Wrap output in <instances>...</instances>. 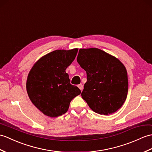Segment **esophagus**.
<instances>
[{
  "mask_svg": "<svg viewBox=\"0 0 152 152\" xmlns=\"http://www.w3.org/2000/svg\"><path fill=\"white\" fill-rule=\"evenodd\" d=\"M77 87H78V88H79V89H80L81 91L83 90V85H82V84H79L78 86H77Z\"/></svg>",
  "mask_w": 152,
  "mask_h": 152,
  "instance_id": "esophagus-1",
  "label": "esophagus"
}]
</instances>
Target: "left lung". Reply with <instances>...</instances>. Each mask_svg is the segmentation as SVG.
<instances>
[{
  "mask_svg": "<svg viewBox=\"0 0 152 152\" xmlns=\"http://www.w3.org/2000/svg\"><path fill=\"white\" fill-rule=\"evenodd\" d=\"M77 61L87 73L82 98L96 113L108 115L122 107L127 98V70L119 59L96 48H81Z\"/></svg>",
  "mask_w": 152,
  "mask_h": 152,
  "instance_id": "8db88e82",
  "label": "left lung"
}]
</instances>
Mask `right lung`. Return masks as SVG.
Instances as JSON below:
<instances>
[{"instance_id": "obj_1", "label": "right lung", "mask_w": 152, "mask_h": 152, "mask_svg": "<svg viewBox=\"0 0 152 152\" xmlns=\"http://www.w3.org/2000/svg\"><path fill=\"white\" fill-rule=\"evenodd\" d=\"M77 48L56 50L41 58L28 75L26 91L39 110L50 117H57L68 111L70 102L81 93L70 84L65 70L75 60Z\"/></svg>"}]
</instances>
